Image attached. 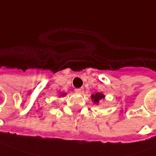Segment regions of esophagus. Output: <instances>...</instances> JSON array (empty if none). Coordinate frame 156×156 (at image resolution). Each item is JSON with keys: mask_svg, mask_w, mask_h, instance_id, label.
Instances as JSON below:
<instances>
[{"mask_svg": "<svg viewBox=\"0 0 156 156\" xmlns=\"http://www.w3.org/2000/svg\"><path fill=\"white\" fill-rule=\"evenodd\" d=\"M83 88H80V89H75V92L78 94H83Z\"/></svg>", "mask_w": 156, "mask_h": 156, "instance_id": "esophagus-1", "label": "esophagus"}]
</instances>
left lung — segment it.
<instances>
[{
  "label": "left lung",
  "mask_w": 156,
  "mask_h": 156,
  "mask_svg": "<svg viewBox=\"0 0 156 156\" xmlns=\"http://www.w3.org/2000/svg\"><path fill=\"white\" fill-rule=\"evenodd\" d=\"M105 94L100 92H96V93H94L91 94V99L93 101L94 104L99 105L100 104V101H102L103 99H105Z\"/></svg>",
  "instance_id": "left-lung-1"
}]
</instances>
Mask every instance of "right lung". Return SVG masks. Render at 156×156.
Here are the masks:
<instances>
[{"instance_id":"add662e5","label":"right lung","mask_w":156,"mask_h":156,"mask_svg":"<svg viewBox=\"0 0 156 156\" xmlns=\"http://www.w3.org/2000/svg\"><path fill=\"white\" fill-rule=\"evenodd\" d=\"M66 94H67L66 93H60V95H59V97H64L65 96V95H66Z\"/></svg>"}]
</instances>
